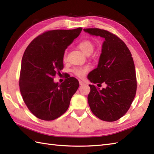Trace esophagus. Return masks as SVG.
<instances>
[{
	"instance_id": "1",
	"label": "esophagus",
	"mask_w": 154,
	"mask_h": 154,
	"mask_svg": "<svg viewBox=\"0 0 154 154\" xmlns=\"http://www.w3.org/2000/svg\"><path fill=\"white\" fill-rule=\"evenodd\" d=\"M79 82L80 85H83L85 84V83L83 82V81H82L81 80H79Z\"/></svg>"
}]
</instances>
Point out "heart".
<instances>
[{
  "label": "heart",
  "mask_w": 154,
  "mask_h": 154,
  "mask_svg": "<svg viewBox=\"0 0 154 154\" xmlns=\"http://www.w3.org/2000/svg\"><path fill=\"white\" fill-rule=\"evenodd\" d=\"M78 48H79L85 54L89 55L91 52L93 51L94 45L91 41L89 40H84L79 42V44H78ZM63 60H66V51H65L64 54ZM89 69L90 67L88 66V65L85 67H79L75 68L74 69H73V73L77 77H83L85 75L87 74V72L89 71Z\"/></svg>",
  "instance_id": "b5f03b06"
}]
</instances>
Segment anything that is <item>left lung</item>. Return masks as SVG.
<instances>
[{
	"instance_id": "left-lung-1",
	"label": "left lung",
	"mask_w": 154,
	"mask_h": 154,
	"mask_svg": "<svg viewBox=\"0 0 154 154\" xmlns=\"http://www.w3.org/2000/svg\"><path fill=\"white\" fill-rule=\"evenodd\" d=\"M83 30L104 39L98 66L87 78L97 85L104 83L106 87L100 89L89 85L88 103L99 119L114 122L127 112L136 95L137 81L132 54L124 42L109 31L99 28Z\"/></svg>"
}]
</instances>
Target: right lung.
Returning a JSON list of instances; mask_svg holds the SVG:
<instances>
[{"label":"right lung","instance_id":"obj_1","mask_svg":"<svg viewBox=\"0 0 154 154\" xmlns=\"http://www.w3.org/2000/svg\"><path fill=\"white\" fill-rule=\"evenodd\" d=\"M82 28L45 32L32 41L23 55L19 86L26 105L38 119L53 120L64 114L79 86L74 77L61 84L54 77L63 68V55Z\"/></svg>","mask_w":154,"mask_h":154}]
</instances>
